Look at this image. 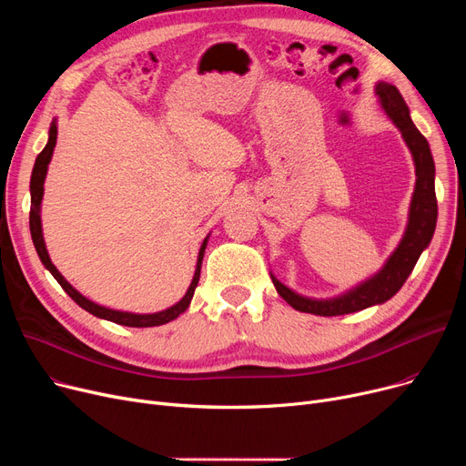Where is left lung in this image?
Listing matches in <instances>:
<instances>
[{
    "mask_svg": "<svg viewBox=\"0 0 466 466\" xmlns=\"http://www.w3.org/2000/svg\"><path fill=\"white\" fill-rule=\"evenodd\" d=\"M376 94L387 116L393 120V125L400 130L415 164V177L418 179H415V188L410 202L406 232L393 255L387 258V262L378 274L334 299L317 300L302 297L299 292L283 285L274 274H270L279 297L299 311L332 317L360 311L370 306L387 302L400 290V287L411 274L415 262H418V258L429 248V243L432 239L436 228L438 204L434 192V160L431 155L429 141L418 128H415L410 116V109L397 86L380 81L376 85Z\"/></svg>",
    "mask_w": 466,
    "mask_h": 466,
    "instance_id": "left-lung-1",
    "label": "left lung"
}]
</instances>
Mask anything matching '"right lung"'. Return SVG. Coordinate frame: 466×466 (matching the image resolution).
Wrapping results in <instances>:
<instances>
[{"label": "right lung", "mask_w": 466, "mask_h": 466, "mask_svg": "<svg viewBox=\"0 0 466 466\" xmlns=\"http://www.w3.org/2000/svg\"><path fill=\"white\" fill-rule=\"evenodd\" d=\"M56 136H58V128H56V120H53L51 125V130H48V141L45 145V149L37 155L35 158V164H34V171H32V179H30V194H32V208H30V232H32V239H34V246H35V251L43 262V266L46 268L48 272H51L55 276V279L62 285V289L67 292V295L73 299V302H77L83 309H86L88 313L100 317V319H106V321H111V323H116V325H125V327H137V329H143V327H158V325H166L169 321L177 319V317L187 311L190 300H192V295H194V289L196 285H198L200 281V268H202V258H204V253H206V248H208V239L209 236H206L202 248H200V253H198V262H196V272H194V278L190 281V287L188 290L185 292V297L174 304L167 309H162V311H157V313H132V311H118V309H111V308H106V306H100L96 304L92 300H88L86 297H83L81 292L77 289H73L66 279L64 276L56 270V266L51 262V257H48L46 253V248H45V239H43V228H41V200H43V183H45V177H46V169H48V162H51L53 158V151H55V145H56Z\"/></svg>", "instance_id": "obj_1"}]
</instances>
